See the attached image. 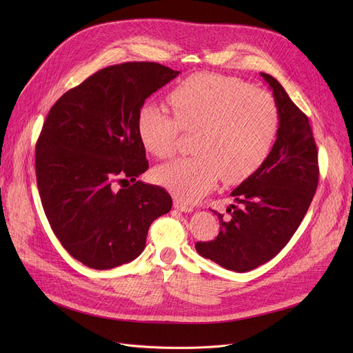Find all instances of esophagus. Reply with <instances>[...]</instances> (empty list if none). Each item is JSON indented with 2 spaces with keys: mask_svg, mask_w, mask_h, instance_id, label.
<instances>
[{
  "mask_svg": "<svg viewBox=\"0 0 353 353\" xmlns=\"http://www.w3.org/2000/svg\"><path fill=\"white\" fill-rule=\"evenodd\" d=\"M173 206H174V209H177V210H180V212H184V213L193 212V206H192V205H189V203L180 201V200H174Z\"/></svg>",
  "mask_w": 353,
  "mask_h": 353,
  "instance_id": "34e87169",
  "label": "esophagus"
}]
</instances>
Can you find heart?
<instances>
[{"instance_id":"b5f03b06","label":"heart","mask_w":353,"mask_h":353,"mask_svg":"<svg viewBox=\"0 0 353 353\" xmlns=\"http://www.w3.org/2000/svg\"><path fill=\"white\" fill-rule=\"evenodd\" d=\"M174 115L145 103L137 117L143 145L159 159L176 153L184 132L197 133L192 157L176 159L154 170V179L181 201H194L221 177L242 181L266 160L279 128V111L270 94L219 74H197L169 96Z\"/></svg>"}]
</instances>
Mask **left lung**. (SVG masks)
<instances>
[{
  "label": "left lung",
  "mask_w": 353,
  "mask_h": 353,
  "mask_svg": "<svg viewBox=\"0 0 353 353\" xmlns=\"http://www.w3.org/2000/svg\"><path fill=\"white\" fill-rule=\"evenodd\" d=\"M279 111L276 141L266 160L232 196L237 205L229 216L216 213L220 232L212 242H197L196 250L221 268L249 272L273 259L303 220L319 181L318 148L303 111L269 74Z\"/></svg>",
  "instance_id": "1"
}]
</instances>
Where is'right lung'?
<instances>
[{"mask_svg":"<svg viewBox=\"0 0 353 353\" xmlns=\"http://www.w3.org/2000/svg\"><path fill=\"white\" fill-rule=\"evenodd\" d=\"M177 76L150 61L110 65L50 108L35 145L37 186L54 234L91 269L132 262L150 225L172 209L164 189L136 180L148 169L137 117Z\"/></svg>","mask_w":353,"mask_h":353,"instance_id":"add662e5","label":"right lung"}]
</instances>
